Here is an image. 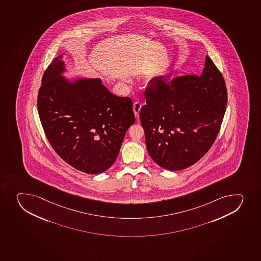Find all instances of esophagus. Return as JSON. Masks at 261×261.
<instances>
[{
    "instance_id": "34e87169",
    "label": "esophagus",
    "mask_w": 261,
    "mask_h": 261,
    "mask_svg": "<svg viewBox=\"0 0 261 261\" xmlns=\"http://www.w3.org/2000/svg\"><path fill=\"white\" fill-rule=\"evenodd\" d=\"M141 107H142V105L139 101L134 103V112H135V116L137 119L139 118V113H140V110H141Z\"/></svg>"
}]
</instances>
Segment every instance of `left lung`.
<instances>
[{
    "label": "left lung",
    "instance_id": "8db88e82",
    "mask_svg": "<svg viewBox=\"0 0 261 261\" xmlns=\"http://www.w3.org/2000/svg\"><path fill=\"white\" fill-rule=\"evenodd\" d=\"M152 80L140 113L148 153L162 168L182 170L198 162L216 140L227 105L225 79L206 56L199 76L182 75L170 84L162 76Z\"/></svg>",
    "mask_w": 261,
    "mask_h": 261
}]
</instances>
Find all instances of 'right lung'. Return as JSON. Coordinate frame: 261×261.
Segmentation results:
<instances>
[{"mask_svg":"<svg viewBox=\"0 0 261 261\" xmlns=\"http://www.w3.org/2000/svg\"><path fill=\"white\" fill-rule=\"evenodd\" d=\"M63 55L42 76L37 98L41 125L65 163L83 173H103L113 165L135 122L132 99L111 93L99 78L67 80Z\"/></svg>","mask_w":261,"mask_h":261,"instance_id":"add662e5","label":"right lung"}]
</instances>
